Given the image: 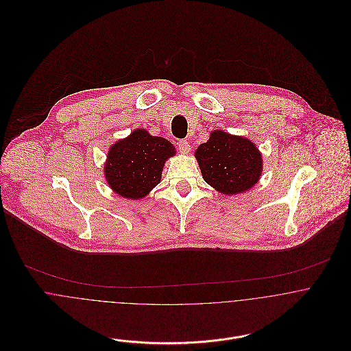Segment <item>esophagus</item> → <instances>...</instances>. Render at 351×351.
Returning <instances> with one entry per match:
<instances>
[{
    "label": "esophagus",
    "instance_id": "34e87169",
    "mask_svg": "<svg viewBox=\"0 0 351 351\" xmlns=\"http://www.w3.org/2000/svg\"><path fill=\"white\" fill-rule=\"evenodd\" d=\"M178 149L181 152H184V154H188L189 151H191V145H189V142L188 141H185V139H181V141H178Z\"/></svg>",
    "mask_w": 351,
    "mask_h": 351
}]
</instances>
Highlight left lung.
Listing matches in <instances>:
<instances>
[{
  "instance_id": "1",
  "label": "left lung",
  "mask_w": 351,
  "mask_h": 351,
  "mask_svg": "<svg viewBox=\"0 0 351 351\" xmlns=\"http://www.w3.org/2000/svg\"><path fill=\"white\" fill-rule=\"evenodd\" d=\"M205 182L224 195L242 193L254 186L262 173V156L246 138L213 131L196 151Z\"/></svg>"
}]
</instances>
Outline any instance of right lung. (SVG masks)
Wrapping results in <instances>:
<instances>
[{"label":"right lung","instance_id":"1","mask_svg":"<svg viewBox=\"0 0 351 351\" xmlns=\"http://www.w3.org/2000/svg\"><path fill=\"white\" fill-rule=\"evenodd\" d=\"M174 154V146L169 141L136 130L110 147L105 178L117 195L132 200L142 199L159 184L163 165Z\"/></svg>","mask_w":351,"mask_h":351}]
</instances>
